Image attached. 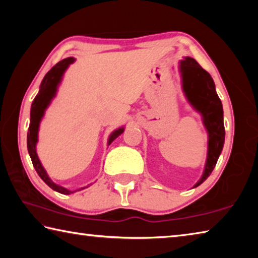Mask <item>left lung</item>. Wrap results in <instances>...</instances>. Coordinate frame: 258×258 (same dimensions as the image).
Instances as JSON below:
<instances>
[{"instance_id":"left-lung-1","label":"left lung","mask_w":258,"mask_h":258,"mask_svg":"<svg viewBox=\"0 0 258 258\" xmlns=\"http://www.w3.org/2000/svg\"><path fill=\"white\" fill-rule=\"evenodd\" d=\"M180 72L183 91L187 101L202 113L205 127L208 132V151L203 176L195 187L202 184L211 175L223 149L225 131L223 123V107L215 90L212 76L194 58L186 56L181 61Z\"/></svg>"}]
</instances>
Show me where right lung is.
<instances>
[{
    "mask_svg": "<svg viewBox=\"0 0 258 258\" xmlns=\"http://www.w3.org/2000/svg\"><path fill=\"white\" fill-rule=\"evenodd\" d=\"M75 59L74 58H66L61 60L55 66L52 67L49 72L46 73V75L43 78L41 83L40 91L36 97H35L34 101L32 103V109H30V123H29V128L27 133V148L28 152L30 156V159H32V163L34 168L36 169V172L40 177L44 181L47 185H49L51 189H53L56 192H60L62 195H71L75 191H71L66 189V187L55 184V183L51 180L47 175L44 167H43L40 159H38L37 154H36V143H37V138H38V127H40V123L44 116L45 109L49 107L51 100L55 97L56 90H58V85L60 84L61 80H62L63 73L66 72V69L71 63H73ZM124 132V127H120L118 130L113 131L110 134L108 140V145L118 138L119 135ZM84 189V187H82Z\"/></svg>",
    "mask_w": 258,
    "mask_h": 258,
    "instance_id": "obj_1",
    "label": "right lung"
}]
</instances>
